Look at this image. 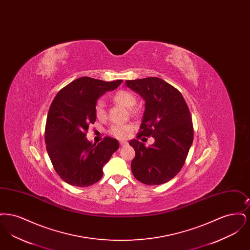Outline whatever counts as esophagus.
<instances>
[{
  "instance_id": "esophagus-1",
  "label": "esophagus",
  "mask_w": 250,
  "mask_h": 250,
  "mask_svg": "<svg viewBox=\"0 0 250 250\" xmlns=\"http://www.w3.org/2000/svg\"><path fill=\"white\" fill-rule=\"evenodd\" d=\"M127 144H128L127 142H120V145L121 146H125V145H127Z\"/></svg>"
}]
</instances>
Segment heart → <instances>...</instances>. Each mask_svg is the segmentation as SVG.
Segmentation results:
<instances>
[{"mask_svg":"<svg viewBox=\"0 0 250 250\" xmlns=\"http://www.w3.org/2000/svg\"><path fill=\"white\" fill-rule=\"evenodd\" d=\"M114 100L119 103L120 105L124 106L126 108H132L136 104V97L128 91L120 90L113 95ZM95 117L98 120H104L106 118V108H105V102L103 99H98L95 102ZM132 129L131 125H112L109 128V133L118 139H125L127 137L128 133Z\"/></svg>","mask_w":250,"mask_h":250,"instance_id":"obj_1","label":"heart"}]
</instances>
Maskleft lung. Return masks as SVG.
<instances>
[{"mask_svg":"<svg viewBox=\"0 0 250 250\" xmlns=\"http://www.w3.org/2000/svg\"><path fill=\"white\" fill-rule=\"evenodd\" d=\"M125 85L145 101L138 137L155 139L149 147L138 140L129 142L136 153L132 173L148 186L165 184L181 170L193 143L189 108L178 90L159 78L126 81Z\"/></svg>","mask_w":250,"mask_h":250,"instance_id":"1","label":"left lung"}]
</instances>
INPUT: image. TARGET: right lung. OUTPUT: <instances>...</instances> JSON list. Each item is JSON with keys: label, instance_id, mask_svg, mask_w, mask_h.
<instances>
[{"label": "right lung", "instance_id": "1", "mask_svg": "<svg viewBox=\"0 0 250 250\" xmlns=\"http://www.w3.org/2000/svg\"><path fill=\"white\" fill-rule=\"evenodd\" d=\"M123 80L103 82L82 77L63 87L48 109L45 143L50 161L65 183L89 187L103 176V167L119 149L116 139L105 137L101 143L85 137L95 122V102L106 92L116 89Z\"/></svg>", "mask_w": 250, "mask_h": 250}]
</instances>
